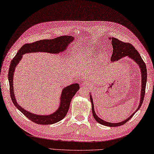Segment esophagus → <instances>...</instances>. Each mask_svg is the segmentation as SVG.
<instances>
[{
  "mask_svg": "<svg viewBox=\"0 0 154 154\" xmlns=\"http://www.w3.org/2000/svg\"><path fill=\"white\" fill-rule=\"evenodd\" d=\"M90 83L88 82V81H86V80H84V81H83L82 82V85L83 86H84V85H90Z\"/></svg>",
  "mask_w": 154,
  "mask_h": 154,
  "instance_id": "1",
  "label": "esophagus"
}]
</instances>
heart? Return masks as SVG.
<instances>
[{"label": "heart", "mask_w": 154, "mask_h": 154, "mask_svg": "<svg viewBox=\"0 0 154 154\" xmlns=\"http://www.w3.org/2000/svg\"><path fill=\"white\" fill-rule=\"evenodd\" d=\"M80 59H81L82 61H84V62L87 61L88 56H87V55L86 54V53H84V52H83V51L81 52V53L80 54Z\"/></svg>", "instance_id": "1"}]
</instances>
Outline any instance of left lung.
Returning a JSON list of instances; mask_svg holds the SVG:
<instances>
[{
  "instance_id": "1",
  "label": "left lung",
  "mask_w": 154,
  "mask_h": 154,
  "mask_svg": "<svg viewBox=\"0 0 154 154\" xmlns=\"http://www.w3.org/2000/svg\"><path fill=\"white\" fill-rule=\"evenodd\" d=\"M109 39L112 40V44L113 46V52L111 57V60L112 62L116 61V60H118L121 59L122 58L125 57V56H128V57L132 59L133 60H134L137 64L139 65L140 70H141V73H142V74H141V76H142V90H141L140 105L136 110L134 112V114L123 122H119V123H109L108 122H106L104 120H102V119H100L98 116L96 114L95 111H94V108L92 98V96L90 95V101L92 102V114L95 120L100 124L107 125V126H109V127H117V126H120V125H124V124L126 123L128 120H130V119L132 118L133 116L136 114V112L140 108L141 106H142L143 99H144V96H145V92H146V82H147V69H146V65L145 64V62H143L142 57H141L140 54H139V52L136 51V49L135 48L134 46L131 45L130 43L122 42L121 40H119L118 39L116 38H109Z\"/></svg>"
}]
</instances>
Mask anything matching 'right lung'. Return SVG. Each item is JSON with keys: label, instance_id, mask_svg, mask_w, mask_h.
Instances as JSON below:
<instances>
[{"label": "right lung", "instance_id": "obj_1", "mask_svg": "<svg viewBox=\"0 0 154 154\" xmlns=\"http://www.w3.org/2000/svg\"><path fill=\"white\" fill-rule=\"evenodd\" d=\"M74 41V37L71 36H62L56 38L54 39L41 40L30 44H25L21 47L11 62V66L8 70V81L10 86V94L12 102L18 109L33 122L38 124H52L62 120L68 113L70 102L73 96L76 94L78 90L80 88L78 84H70L62 90L60 97V105L58 110L51 115H36L26 111L18 104L16 100L13 90V74L16 66L19 63L23 55L29 52H46L58 54L59 52L64 51L67 48L70 42Z\"/></svg>", "mask_w": 154, "mask_h": 154}]
</instances>
